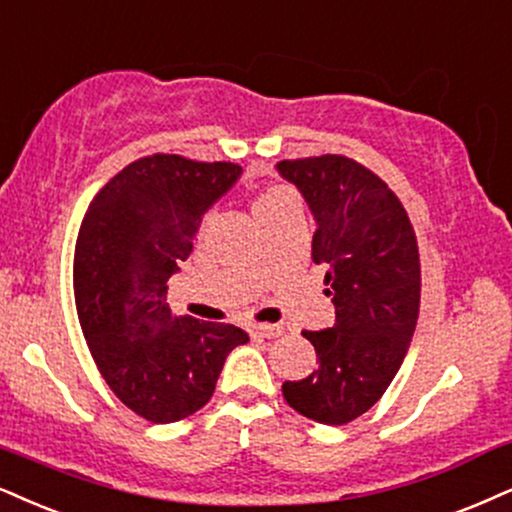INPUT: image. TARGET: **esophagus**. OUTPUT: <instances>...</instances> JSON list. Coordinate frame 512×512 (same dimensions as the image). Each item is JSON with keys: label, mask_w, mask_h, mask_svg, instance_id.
Instances as JSON below:
<instances>
[{"label": "esophagus", "mask_w": 512, "mask_h": 512, "mask_svg": "<svg viewBox=\"0 0 512 512\" xmlns=\"http://www.w3.org/2000/svg\"><path fill=\"white\" fill-rule=\"evenodd\" d=\"M251 337H263V339H273V337H280L282 327L280 325H270V323H261V325H251L249 327Z\"/></svg>", "instance_id": "obj_1"}]
</instances>
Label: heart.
Segmentation results:
<instances>
[{
	"instance_id": "b5f03b06",
	"label": "heart",
	"mask_w": 512,
	"mask_h": 512,
	"mask_svg": "<svg viewBox=\"0 0 512 512\" xmlns=\"http://www.w3.org/2000/svg\"><path fill=\"white\" fill-rule=\"evenodd\" d=\"M294 197L287 192L285 187H268L263 192L256 194L254 204H251V211H254V218L258 223L275 216V213L287 211V208H294Z\"/></svg>"
}]
</instances>
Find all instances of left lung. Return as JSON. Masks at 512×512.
<instances>
[{
	"label": "left lung",
	"instance_id": "left-lung-1",
	"mask_svg": "<svg viewBox=\"0 0 512 512\" xmlns=\"http://www.w3.org/2000/svg\"><path fill=\"white\" fill-rule=\"evenodd\" d=\"M315 220L313 261L327 268L334 327L304 332L318 368L285 382L304 418L346 425L375 406L399 372L420 311L418 239L387 182L346 156L280 161Z\"/></svg>",
	"mask_w": 512,
	"mask_h": 512
}]
</instances>
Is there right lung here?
<instances>
[{
    "mask_svg": "<svg viewBox=\"0 0 512 512\" xmlns=\"http://www.w3.org/2000/svg\"><path fill=\"white\" fill-rule=\"evenodd\" d=\"M239 175L237 163L144 156L106 182L82 218L73 263L82 334L113 394L149 422L204 408L227 353L249 342L235 325L173 315L166 304L201 218Z\"/></svg>",
    "mask_w": 512,
    "mask_h": 512,
    "instance_id": "right-lung-1",
    "label": "right lung"
}]
</instances>
